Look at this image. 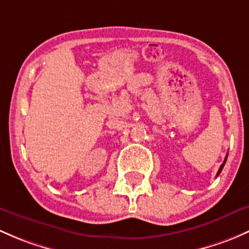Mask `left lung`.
<instances>
[{"label":"left lung","mask_w":249,"mask_h":249,"mask_svg":"<svg viewBox=\"0 0 249 249\" xmlns=\"http://www.w3.org/2000/svg\"><path fill=\"white\" fill-rule=\"evenodd\" d=\"M227 158H228V155H227V156H226V159H224V162H223V163H222V164H221V167H219V169H218V172H217V175H216V177H218V175H219V173H221V172H222V169H223L224 164H226Z\"/></svg>","instance_id":"obj_1"}]
</instances>
